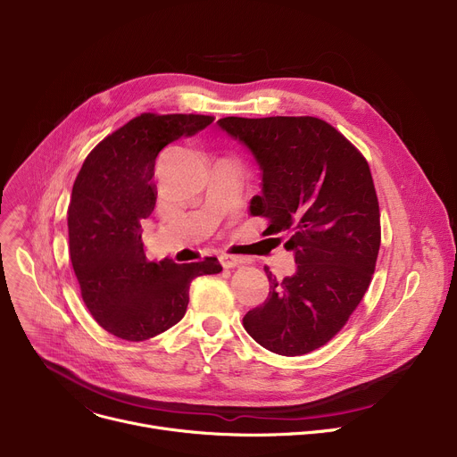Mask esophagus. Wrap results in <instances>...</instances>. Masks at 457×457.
Segmentation results:
<instances>
[{"mask_svg":"<svg viewBox=\"0 0 457 457\" xmlns=\"http://www.w3.org/2000/svg\"><path fill=\"white\" fill-rule=\"evenodd\" d=\"M246 261L245 259H240V257H233V255H220V264L226 268V270H229V268H235V266H238V264H245Z\"/></svg>","mask_w":457,"mask_h":457,"instance_id":"esophagus-1","label":"esophagus"}]
</instances>
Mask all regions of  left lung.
Listing matches in <instances>:
<instances>
[{"label": "left lung", "instance_id": "1", "mask_svg": "<svg viewBox=\"0 0 457 457\" xmlns=\"http://www.w3.org/2000/svg\"><path fill=\"white\" fill-rule=\"evenodd\" d=\"M219 127L245 145L261 169L253 217L288 233L295 271L278 279L242 323L264 349L283 356L325 345L366 294L380 248V211L370 165L318 117H224Z\"/></svg>", "mask_w": 457, "mask_h": 457}]
</instances>
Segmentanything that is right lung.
<instances>
[{"instance_id":"right-lung-1","label":"right lung","mask_w":457,"mask_h":457,"mask_svg":"<svg viewBox=\"0 0 457 457\" xmlns=\"http://www.w3.org/2000/svg\"><path fill=\"white\" fill-rule=\"evenodd\" d=\"M212 120L141 113L91 150L75 179L68 211L71 264L87 311L120 340L143 342L176 325L186 316L191 281L222 271L217 257L150 262L141 240V224L156 205L158 154Z\"/></svg>"}]
</instances>
